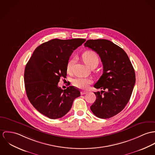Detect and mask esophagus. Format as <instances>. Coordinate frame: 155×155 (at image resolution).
Segmentation results:
<instances>
[{"instance_id": "obj_1", "label": "esophagus", "mask_w": 155, "mask_h": 155, "mask_svg": "<svg viewBox=\"0 0 155 155\" xmlns=\"http://www.w3.org/2000/svg\"><path fill=\"white\" fill-rule=\"evenodd\" d=\"M87 91H81V94L83 95V94H87Z\"/></svg>"}]
</instances>
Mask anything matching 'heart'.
Instances as JSON below:
<instances>
[{
	"instance_id": "obj_1",
	"label": "heart",
	"mask_w": 155,
	"mask_h": 155,
	"mask_svg": "<svg viewBox=\"0 0 155 155\" xmlns=\"http://www.w3.org/2000/svg\"><path fill=\"white\" fill-rule=\"evenodd\" d=\"M82 59L86 65L88 67L91 66H97L99 62V59L96 52L92 51H87L82 54ZM75 62L74 58H71L67 66V70L68 72H71L72 70L74 65ZM91 83V80L90 78L84 77H77L73 81V84L79 88H86L89 84Z\"/></svg>"
}]
</instances>
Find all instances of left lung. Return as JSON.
<instances>
[{
  "label": "left lung",
  "instance_id": "obj_1",
  "mask_svg": "<svg viewBox=\"0 0 155 155\" xmlns=\"http://www.w3.org/2000/svg\"><path fill=\"white\" fill-rule=\"evenodd\" d=\"M84 46L99 54L103 66V74L94 85L102 90L94 92L96 99L90 109L98 118H111L130 101L136 83L134 69L125 52L109 40H88Z\"/></svg>",
  "mask_w": 155,
  "mask_h": 155
}]
</instances>
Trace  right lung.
<instances>
[{"instance_id": "right-lung-1", "label": "right lung", "mask_w": 155, "mask_h": 155, "mask_svg": "<svg viewBox=\"0 0 155 155\" xmlns=\"http://www.w3.org/2000/svg\"><path fill=\"white\" fill-rule=\"evenodd\" d=\"M86 41L84 38L53 39L38 46L24 71V83L30 103L41 114L51 119L64 117L74 100L80 96L79 89L65 90L58 84L66 78L67 66L73 51Z\"/></svg>"}]
</instances>
